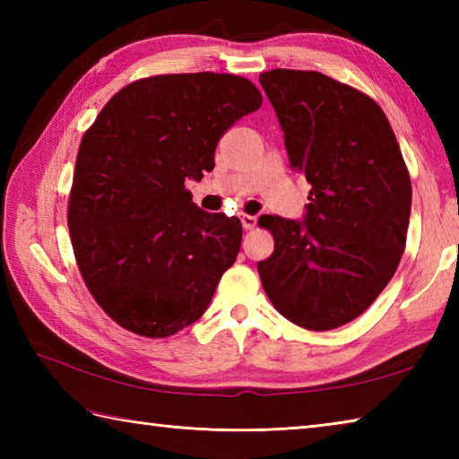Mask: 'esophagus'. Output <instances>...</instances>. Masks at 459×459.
<instances>
[{
	"label": "esophagus",
	"instance_id": "34e87169",
	"mask_svg": "<svg viewBox=\"0 0 459 459\" xmlns=\"http://www.w3.org/2000/svg\"><path fill=\"white\" fill-rule=\"evenodd\" d=\"M240 221H242V227H245L247 230H252L256 227V222H258V219L255 217V214H245L242 212L240 214Z\"/></svg>",
	"mask_w": 459,
	"mask_h": 459
}]
</instances>
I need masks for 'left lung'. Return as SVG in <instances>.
I'll return each mask as SVG.
<instances>
[{"label":"left lung","instance_id":"8db88e82","mask_svg":"<svg viewBox=\"0 0 459 459\" xmlns=\"http://www.w3.org/2000/svg\"><path fill=\"white\" fill-rule=\"evenodd\" d=\"M291 169L306 175L304 221L264 214L274 237L258 274L291 324L327 331L373 304L403 258L412 187L380 106L316 71L262 73Z\"/></svg>","mask_w":459,"mask_h":459}]
</instances>
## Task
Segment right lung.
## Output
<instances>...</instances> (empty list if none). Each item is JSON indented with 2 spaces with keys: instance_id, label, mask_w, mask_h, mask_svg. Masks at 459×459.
<instances>
[{
  "instance_id": "1",
  "label": "right lung",
  "mask_w": 459,
  "mask_h": 459,
  "mask_svg": "<svg viewBox=\"0 0 459 459\" xmlns=\"http://www.w3.org/2000/svg\"><path fill=\"white\" fill-rule=\"evenodd\" d=\"M262 96L235 74L135 81L114 94L76 155L68 230L86 288L116 324L169 337L207 311L242 224L191 201L232 124Z\"/></svg>"
}]
</instances>
